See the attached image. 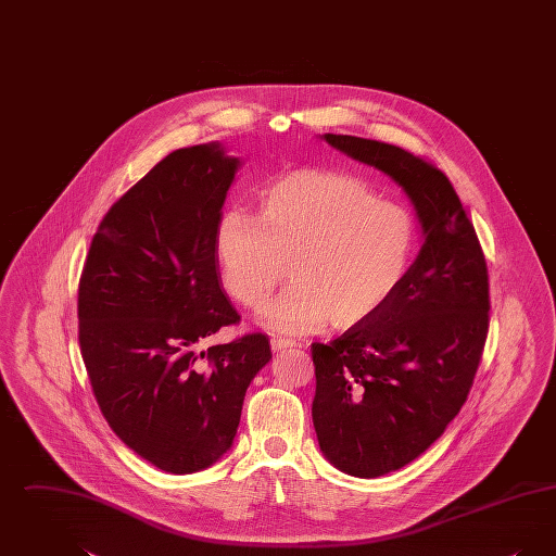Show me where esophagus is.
<instances>
[{"instance_id":"esophagus-1","label":"esophagus","mask_w":556,"mask_h":556,"mask_svg":"<svg viewBox=\"0 0 556 556\" xmlns=\"http://www.w3.org/2000/svg\"><path fill=\"white\" fill-rule=\"evenodd\" d=\"M270 348L275 352H279V350H288V348H298V344L293 340H286V338H270Z\"/></svg>"}]
</instances>
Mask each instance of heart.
I'll return each mask as SVG.
<instances>
[{
  "label": "heart",
  "instance_id": "b5f03b06",
  "mask_svg": "<svg viewBox=\"0 0 556 556\" xmlns=\"http://www.w3.org/2000/svg\"><path fill=\"white\" fill-rule=\"evenodd\" d=\"M258 204V218L241 208L220 214L214 252L223 288L250 311L265 308L290 265L295 286L268 311L279 331L367 320L413 261V212L350 173L291 170L261 191Z\"/></svg>",
  "mask_w": 556,
  "mask_h": 556
}]
</instances>
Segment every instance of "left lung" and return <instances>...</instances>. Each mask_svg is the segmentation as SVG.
I'll use <instances>...</instances> for the list:
<instances>
[{
    "label": "left lung",
    "instance_id": "obj_1",
    "mask_svg": "<svg viewBox=\"0 0 556 556\" xmlns=\"http://www.w3.org/2000/svg\"><path fill=\"white\" fill-rule=\"evenodd\" d=\"M323 139L392 177L413 202L424 245L394 295L329 344H313V424L325 458L379 477L421 456L458 415L490 323L488 266L448 177L397 146Z\"/></svg>",
    "mask_w": 556,
    "mask_h": 556
}]
</instances>
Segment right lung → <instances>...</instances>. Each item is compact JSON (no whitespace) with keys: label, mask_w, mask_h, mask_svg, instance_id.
Masks as SVG:
<instances>
[{"label":"right lung","mask_w":556,"mask_h":556,"mask_svg":"<svg viewBox=\"0 0 556 556\" xmlns=\"http://www.w3.org/2000/svg\"><path fill=\"white\" fill-rule=\"evenodd\" d=\"M239 160L181 148L106 212L79 281L83 363L112 431L166 473L211 467L233 446L243 396L270 361L263 333L198 352L239 323L214 236Z\"/></svg>","instance_id":"right-lung-1"}]
</instances>
